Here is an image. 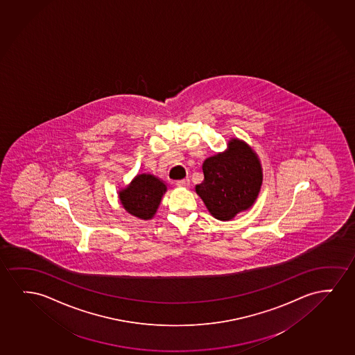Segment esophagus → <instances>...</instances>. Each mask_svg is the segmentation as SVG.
Wrapping results in <instances>:
<instances>
[{
    "mask_svg": "<svg viewBox=\"0 0 355 355\" xmlns=\"http://www.w3.org/2000/svg\"><path fill=\"white\" fill-rule=\"evenodd\" d=\"M175 185L178 187H189L190 186V180L189 179H184V180L176 181Z\"/></svg>",
    "mask_w": 355,
    "mask_h": 355,
    "instance_id": "esophagus-1",
    "label": "esophagus"
}]
</instances>
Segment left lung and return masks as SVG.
<instances>
[{
    "instance_id": "8db88e82",
    "label": "left lung",
    "mask_w": 355,
    "mask_h": 355,
    "mask_svg": "<svg viewBox=\"0 0 355 355\" xmlns=\"http://www.w3.org/2000/svg\"><path fill=\"white\" fill-rule=\"evenodd\" d=\"M202 169L205 180L196 192L216 219H232L254 203L263 174L258 157L245 142L231 140L229 150L205 159Z\"/></svg>"
}]
</instances>
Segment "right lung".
Returning <instances> with one entry per match:
<instances>
[{
  "instance_id": "right-lung-1",
  "label": "right lung",
  "mask_w": 355,
  "mask_h": 355,
  "mask_svg": "<svg viewBox=\"0 0 355 355\" xmlns=\"http://www.w3.org/2000/svg\"><path fill=\"white\" fill-rule=\"evenodd\" d=\"M166 186L153 175H137L130 185L119 193L126 211L140 219H150L157 211Z\"/></svg>"
}]
</instances>
